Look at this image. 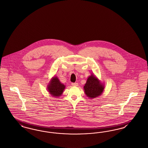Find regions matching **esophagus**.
Listing matches in <instances>:
<instances>
[{
	"instance_id": "obj_1",
	"label": "esophagus",
	"mask_w": 148,
	"mask_h": 148,
	"mask_svg": "<svg viewBox=\"0 0 148 148\" xmlns=\"http://www.w3.org/2000/svg\"><path fill=\"white\" fill-rule=\"evenodd\" d=\"M71 85L73 86H78V84L77 83H71Z\"/></svg>"
}]
</instances>
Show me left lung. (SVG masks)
Instances as JSON below:
<instances>
[{
    "label": "left lung",
    "mask_w": 148,
    "mask_h": 148,
    "mask_svg": "<svg viewBox=\"0 0 148 148\" xmlns=\"http://www.w3.org/2000/svg\"><path fill=\"white\" fill-rule=\"evenodd\" d=\"M104 89V84L101 83L100 80L94 74H91V75L88 77L84 86L85 95L89 99H91L102 95Z\"/></svg>",
    "instance_id": "obj_1"
}]
</instances>
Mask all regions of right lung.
I'll list each match as a JSON object with an SVG mask.
<instances>
[{
  "label": "right lung",
  "mask_w": 148,
  "mask_h": 148,
  "mask_svg": "<svg viewBox=\"0 0 148 148\" xmlns=\"http://www.w3.org/2000/svg\"><path fill=\"white\" fill-rule=\"evenodd\" d=\"M65 86L59 81L57 77H53L47 85V90L49 94L55 97H58L62 95Z\"/></svg>",
  "instance_id": "right-lung-1"
}]
</instances>
